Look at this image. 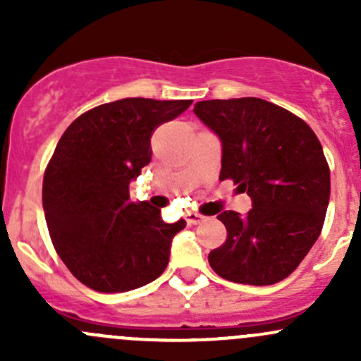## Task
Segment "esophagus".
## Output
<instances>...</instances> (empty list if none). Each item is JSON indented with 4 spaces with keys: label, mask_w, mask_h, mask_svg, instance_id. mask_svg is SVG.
Segmentation results:
<instances>
[{
    "label": "esophagus",
    "mask_w": 361,
    "mask_h": 361,
    "mask_svg": "<svg viewBox=\"0 0 361 361\" xmlns=\"http://www.w3.org/2000/svg\"><path fill=\"white\" fill-rule=\"evenodd\" d=\"M185 220H187L188 225H197L204 220V216H202V214L195 213V211H188V213L185 214Z\"/></svg>",
    "instance_id": "obj_1"
}]
</instances>
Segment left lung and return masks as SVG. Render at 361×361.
Returning a JSON list of instances; mask_svg holds the SVG:
<instances>
[{
	"label": "left lung",
	"mask_w": 361,
	"mask_h": 361,
	"mask_svg": "<svg viewBox=\"0 0 361 361\" xmlns=\"http://www.w3.org/2000/svg\"><path fill=\"white\" fill-rule=\"evenodd\" d=\"M195 115L221 141L220 180L251 197L246 214L221 211L227 239L207 257L220 278L265 286L298 267L325 224L330 167L311 127L258 97L199 101Z\"/></svg>",
	"instance_id": "8db88e82"
}]
</instances>
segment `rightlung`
Listing matches in <instances>:
<instances>
[{
  "label": "right lung",
  "instance_id": "obj_1",
  "mask_svg": "<svg viewBox=\"0 0 361 361\" xmlns=\"http://www.w3.org/2000/svg\"><path fill=\"white\" fill-rule=\"evenodd\" d=\"M190 104L126 97L85 111L61 136L43 176V211L57 255L89 288L129 292L166 271L185 220L166 224L159 207L133 202L129 183L152 160L154 130Z\"/></svg>",
  "mask_w": 361,
  "mask_h": 361
}]
</instances>
